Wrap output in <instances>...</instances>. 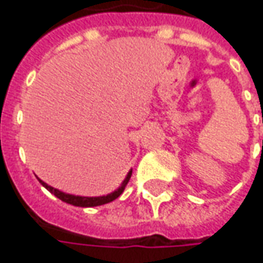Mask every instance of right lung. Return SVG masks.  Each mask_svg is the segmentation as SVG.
Masks as SVG:
<instances>
[{"instance_id": "obj_1", "label": "right lung", "mask_w": 263, "mask_h": 263, "mask_svg": "<svg viewBox=\"0 0 263 263\" xmlns=\"http://www.w3.org/2000/svg\"><path fill=\"white\" fill-rule=\"evenodd\" d=\"M132 175V169L128 172V175L126 178L122 181V184H120V187L118 190H115L113 193H110L107 196H98V197H84V196H74V194H67V193H63V191H60V190L54 189L51 185H48V184H45L42 179H40V182L45 187V189L48 190L51 194H54L57 199H60L64 203H69V204H73V206H79V208H94V206H101V204H106V203H110V201H113V200H116L119 197L120 194L123 193V190L126 187V184H128V181H129V178Z\"/></svg>"}]
</instances>
